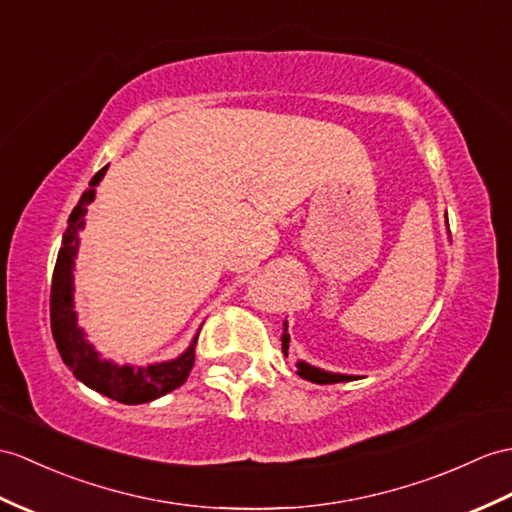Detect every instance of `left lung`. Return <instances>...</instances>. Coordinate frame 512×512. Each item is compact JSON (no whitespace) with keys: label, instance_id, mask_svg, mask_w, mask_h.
Returning <instances> with one entry per match:
<instances>
[{"label":"left lung","instance_id":"obj_1","mask_svg":"<svg viewBox=\"0 0 512 512\" xmlns=\"http://www.w3.org/2000/svg\"><path fill=\"white\" fill-rule=\"evenodd\" d=\"M285 331H288V329H285ZM288 342H290L288 334H283V351H285V355H288ZM299 375L303 379H310V382H314V384H338V382H349V379H355L351 375L325 373V371H320V368H314V366L305 364V362H299Z\"/></svg>","mask_w":512,"mask_h":512}]
</instances>
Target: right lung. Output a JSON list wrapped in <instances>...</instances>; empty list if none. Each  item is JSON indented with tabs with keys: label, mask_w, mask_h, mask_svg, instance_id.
<instances>
[{
	"label": "right lung",
	"mask_w": 512,
	"mask_h": 512,
	"mask_svg": "<svg viewBox=\"0 0 512 512\" xmlns=\"http://www.w3.org/2000/svg\"><path fill=\"white\" fill-rule=\"evenodd\" d=\"M106 168L91 178V189L82 194L78 205L74 207L69 216L67 231L63 237V246L58 251L54 277H52V294H50V318H52V336L56 340L58 353H61L63 362L74 371V375L85 382L89 388L102 392V395L111 397L120 403H148L152 399H159L168 395L174 388L183 386L187 382L189 373H192L196 362V342L194 338L192 347H189L181 358L165 364H154L146 368H130V366H117L106 360H100L98 353L93 351L91 344L85 340L82 329L76 325V312L74 303H71V292H74V277H71V268H74V255L78 248V233L85 229V213L87 205L93 200V187L102 181Z\"/></svg>",
	"instance_id": "add662e5"
}]
</instances>
